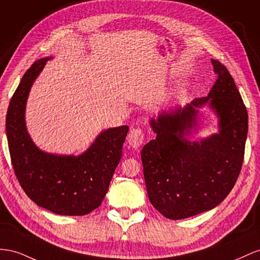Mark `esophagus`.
<instances>
[{
  "instance_id": "34e87169",
  "label": "esophagus",
  "mask_w": 260,
  "mask_h": 260,
  "mask_svg": "<svg viewBox=\"0 0 260 260\" xmlns=\"http://www.w3.org/2000/svg\"><path fill=\"white\" fill-rule=\"evenodd\" d=\"M127 143L132 148H134V149H138V148L144 143L143 131L140 128H133L127 136Z\"/></svg>"
}]
</instances>
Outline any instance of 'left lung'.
Instances as JSON below:
<instances>
[{"instance_id": "obj_1", "label": "left lung", "mask_w": 260, "mask_h": 260, "mask_svg": "<svg viewBox=\"0 0 260 260\" xmlns=\"http://www.w3.org/2000/svg\"><path fill=\"white\" fill-rule=\"evenodd\" d=\"M211 63L218 79L208 95L151 117L150 127L157 137L142 150L148 197L171 220L217 207L233 188L243 165L247 111L225 66L217 60ZM205 105L217 115L219 131L189 141L192 132L200 129L199 109Z\"/></svg>"}]
</instances>
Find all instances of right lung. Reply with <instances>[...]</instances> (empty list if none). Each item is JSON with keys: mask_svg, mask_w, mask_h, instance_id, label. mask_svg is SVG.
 I'll use <instances>...</instances> for the list:
<instances>
[{"mask_svg": "<svg viewBox=\"0 0 260 260\" xmlns=\"http://www.w3.org/2000/svg\"><path fill=\"white\" fill-rule=\"evenodd\" d=\"M52 56L35 62L14 92L6 114L12 165L27 196L62 216H85L98 208L121 161L128 132L123 125L102 131L79 155L54 154L37 147L26 126V105L32 84Z\"/></svg>", "mask_w": 260, "mask_h": 260, "instance_id": "obj_1", "label": "right lung"}]
</instances>
